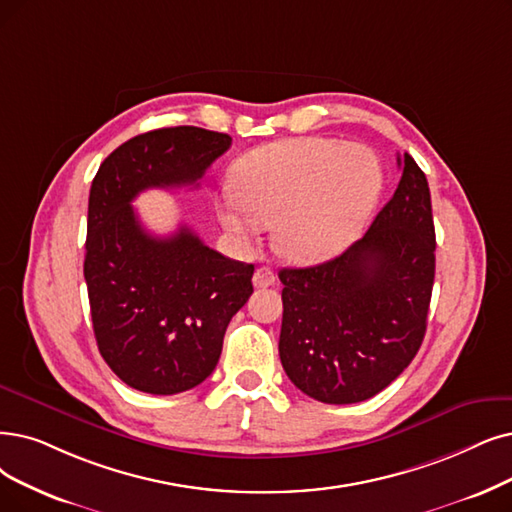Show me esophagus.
<instances>
[{"instance_id":"obj_1","label":"esophagus","mask_w":512,"mask_h":512,"mask_svg":"<svg viewBox=\"0 0 512 512\" xmlns=\"http://www.w3.org/2000/svg\"><path fill=\"white\" fill-rule=\"evenodd\" d=\"M275 281H277V277H275V273L269 267L256 269V273H254V285H256V288H271V285H275Z\"/></svg>"}]
</instances>
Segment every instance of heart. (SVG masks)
Returning <instances> with one entry per match:
<instances>
[{
	"label": "heart",
	"instance_id": "b5f03b06",
	"mask_svg": "<svg viewBox=\"0 0 512 512\" xmlns=\"http://www.w3.org/2000/svg\"><path fill=\"white\" fill-rule=\"evenodd\" d=\"M233 193L218 203L224 229L250 239L256 222L273 224L275 248L285 258L315 264L361 235L382 193V168L361 145L288 138L237 159Z\"/></svg>",
	"mask_w": 512,
	"mask_h": 512
}]
</instances>
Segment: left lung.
<instances>
[{"label": "left lung", "instance_id": "left-lung-1", "mask_svg": "<svg viewBox=\"0 0 512 512\" xmlns=\"http://www.w3.org/2000/svg\"><path fill=\"white\" fill-rule=\"evenodd\" d=\"M372 227L340 256L281 269L279 357L288 378L321 403L378 395L416 357L435 281L431 191L412 155Z\"/></svg>", "mask_w": 512, "mask_h": 512}]
</instances>
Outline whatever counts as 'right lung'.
I'll return each instance as SVG.
<instances>
[{
  "label": "right lung",
  "instance_id": "add662e5",
  "mask_svg": "<svg viewBox=\"0 0 512 512\" xmlns=\"http://www.w3.org/2000/svg\"><path fill=\"white\" fill-rule=\"evenodd\" d=\"M229 147V134L161 128L117 147L92 180L84 277L94 336L136 391L176 395L206 380L229 321L254 292V264L222 256L189 227L155 237L132 208L147 189L197 187Z\"/></svg>",
  "mask_w": 512,
  "mask_h": 512
}]
</instances>
